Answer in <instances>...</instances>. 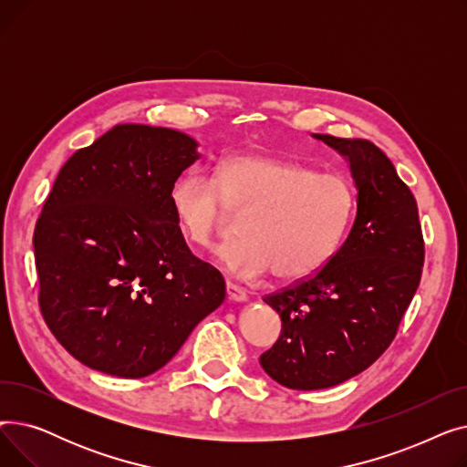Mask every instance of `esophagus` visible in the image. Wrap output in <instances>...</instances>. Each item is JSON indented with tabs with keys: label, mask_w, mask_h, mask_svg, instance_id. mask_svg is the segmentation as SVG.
<instances>
[{
	"label": "esophagus",
	"mask_w": 467,
	"mask_h": 467,
	"mask_svg": "<svg viewBox=\"0 0 467 467\" xmlns=\"http://www.w3.org/2000/svg\"><path fill=\"white\" fill-rule=\"evenodd\" d=\"M227 297H229V301H233V303H244V301H248L246 291L240 289L238 285H234V284H231V282H227Z\"/></svg>",
	"instance_id": "esophagus-1"
}]
</instances>
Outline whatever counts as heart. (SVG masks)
Wrapping results in <instances>:
<instances>
[{"label":"heart","instance_id":"b5f03b06","mask_svg":"<svg viewBox=\"0 0 467 467\" xmlns=\"http://www.w3.org/2000/svg\"><path fill=\"white\" fill-rule=\"evenodd\" d=\"M168 199L183 236L199 248H210L219 234L223 201L250 210L240 223L242 238L219 252L225 273L238 282L268 271L293 282L320 271L352 212V191L340 176L265 153L225 159L213 180L187 171L171 183Z\"/></svg>","mask_w":467,"mask_h":467}]
</instances>
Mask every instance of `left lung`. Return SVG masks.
I'll return each instance as SVG.
<instances>
[{"label":"left lung","mask_w":467,"mask_h":467,"mask_svg":"<svg viewBox=\"0 0 467 467\" xmlns=\"http://www.w3.org/2000/svg\"><path fill=\"white\" fill-rule=\"evenodd\" d=\"M350 166L354 225L314 276L263 301L282 333L259 363L291 389H322L365 371L389 347L420 284L424 240L419 208L391 161L367 140L312 134Z\"/></svg>","instance_id":"8db88e82"}]
</instances>
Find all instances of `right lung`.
<instances>
[{
    "label": "right lung",
    "instance_id": "obj_1",
    "mask_svg": "<svg viewBox=\"0 0 467 467\" xmlns=\"http://www.w3.org/2000/svg\"><path fill=\"white\" fill-rule=\"evenodd\" d=\"M201 157L180 130L127 122L58 171L34 233L39 306L90 369L159 371L225 301L223 276L189 252L168 199Z\"/></svg>",
    "mask_w": 467,
    "mask_h": 467
}]
</instances>
